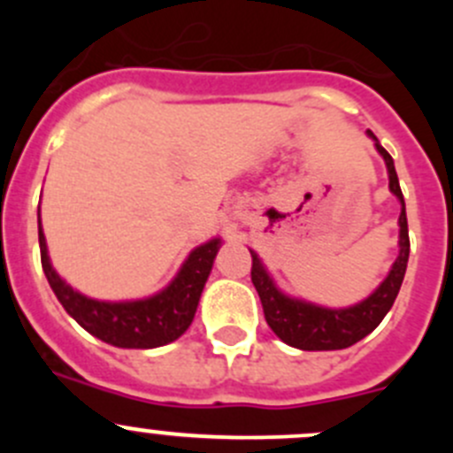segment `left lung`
<instances>
[{
	"mask_svg": "<svg viewBox=\"0 0 453 453\" xmlns=\"http://www.w3.org/2000/svg\"><path fill=\"white\" fill-rule=\"evenodd\" d=\"M374 140L376 151L383 156L388 167V186L390 192L402 203V213H399V254L392 263L388 276L379 283L370 297L354 306L345 308H329L319 306V303L306 302V299L290 297L281 288L276 286L274 279L270 276L267 267L258 258L256 251H251V283H254L258 297L263 303V313H265L270 329L290 347H297L303 351H334L351 347L354 342L365 338L367 334L381 324L386 313L392 308L397 292L402 288L403 274L408 265V251H411V240H408V222H406V203H403L402 188H399L397 172H395V161L381 147L372 131H367Z\"/></svg>",
	"mask_w": 453,
	"mask_h": 453,
	"instance_id": "8db88e82",
	"label": "left lung"
}]
</instances>
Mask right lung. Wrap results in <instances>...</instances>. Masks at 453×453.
Segmentation results:
<instances>
[{
  "label": "right lung",
  "mask_w": 453,
  "mask_h": 453,
  "mask_svg": "<svg viewBox=\"0 0 453 453\" xmlns=\"http://www.w3.org/2000/svg\"><path fill=\"white\" fill-rule=\"evenodd\" d=\"M38 242L40 261H42L47 281L67 315L77 319L88 334L104 340L108 345L122 347V349H154V347L174 342L186 334L199 306V297L208 281V274L213 270L215 256L222 247L219 238L195 247L183 261L177 276L151 297L129 299V302H102V299L86 297L72 286H67L58 276V272L51 267L40 219Z\"/></svg>",
  "instance_id": "obj_1"
}]
</instances>
